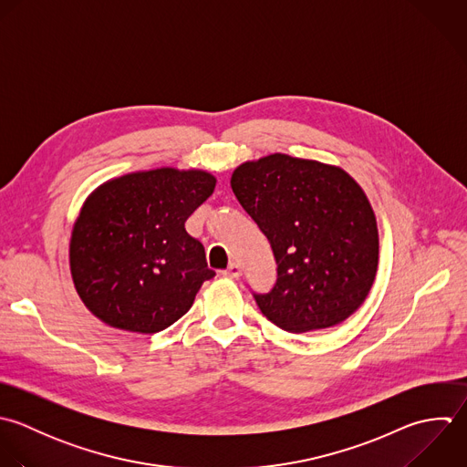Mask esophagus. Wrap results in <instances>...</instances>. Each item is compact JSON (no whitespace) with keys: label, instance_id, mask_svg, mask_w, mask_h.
Returning a JSON list of instances; mask_svg holds the SVG:
<instances>
[{"label":"esophagus","instance_id":"1","mask_svg":"<svg viewBox=\"0 0 467 467\" xmlns=\"http://www.w3.org/2000/svg\"><path fill=\"white\" fill-rule=\"evenodd\" d=\"M223 275L229 276V278H240V276H242V267L233 262V264L223 271Z\"/></svg>","mask_w":467,"mask_h":467}]
</instances>
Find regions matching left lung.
Instances as JSON below:
<instances>
[{
    "label": "left lung",
    "instance_id": "8db88e82",
    "mask_svg": "<svg viewBox=\"0 0 467 467\" xmlns=\"http://www.w3.org/2000/svg\"><path fill=\"white\" fill-rule=\"evenodd\" d=\"M240 205L278 264L260 311L284 331L342 324L366 302L379 271V227L368 194L338 165L275 152L231 174Z\"/></svg>",
    "mask_w": 467,
    "mask_h": 467
}]
</instances>
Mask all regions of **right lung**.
<instances>
[{"label": "right lung", "instance_id": "right-lung-1", "mask_svg": "<svg viewBox=\"0 0 467 467\" xmlns=\"http://www.w3.org/2000/svg\"><path fill=\"white\" fill-rule=\"evenodd\" d=\"M214 187L216 176L203 169L160 167L110 178L85 198L68 265L78 296L98 320L152 335L191 309L214 271L185 222Z\"/></svg>", "mask_w": 467, "mask_h": 467}]
</instances>
